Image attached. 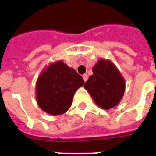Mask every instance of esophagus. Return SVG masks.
Segmentation results:
<instances>
[{"label": "esophagus", "instance_id": "obj_1", "mask_svg": "<svg viewBox=\"0 0 156 156\" xmlns=\"http://www.w3.org/2000/svg\"><path fill=\"white\" fill-rule=\"evenodd\" d=\"M83 79H84V81H86L88 80V76L86 75V74H85V75H83Z\"/></svg>", "mask_w": 156, "mask_h": 156}]
</instances>
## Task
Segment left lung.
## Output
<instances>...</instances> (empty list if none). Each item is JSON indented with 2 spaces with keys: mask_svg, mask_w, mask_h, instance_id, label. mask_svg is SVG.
I'll return each instance as SVG.
<instances>
[{
  "mask_svg": "<svg viewBox=\"0 0 156 156\" xmlns=\"http://www.w3.org/2000/svg\"><path fill=\"white\" fill-rule=\"evenodd\" d=\"M92 71L93 75L84 85L85 90L103 109L115 107L125 91V80L121 73L112 62L105 59H100Z\"/></svg>",
  "mask_w": 156,
  "mask_h": 156,
  "instance_id": "1",
  "label": "left lung"
}]
</instances>
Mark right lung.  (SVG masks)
<instances>
[{
  "label": "right lung",
  "mask_w": 156,
  "mask_h": 156,
  "mask_svg": "<svg viewBox=\"0 0 156 156\" xmlns=\"http://www.w3.org/2000/svg\"><path fill=\"white\" fill-rule=\"evenodd\" d=\"M84 80L74 69L57 61L44 69L36 83V99L42 110L51 115L66 113Z\"/></svg>",
  "instance_id": "obj_1"
}]
</instances>
